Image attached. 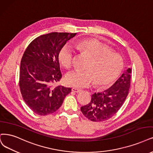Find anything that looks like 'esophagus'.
Segmentation results:
<instances>
[{"instance_id": "34e87169", "label": "esophagus", "mask_w": 153, "mask_h": 153, "mask_svg": "<svg viewBox=\"0 0 153 153\" xmlns=\"http://www.w3.org/2000/svg\"><path fill=\"white\" fill-rule=\"evenodd\" d=\"M72 91L74 93H79L81 90L80 89H78L76 88H72Z\"/></svg>"}]
</instances>
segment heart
Listing matches in <instances>:
<instances>
[{"instance_id":"obj_1","label":"heart","mask_w":153,"mask_h":153,"mask_svg":"<svg viewBox=\"0 0 153 153\" xmlns=\"http://www.w3.org/2000/svg\"><path fill=\"white\" fill-rule=\"evenodd\" d=\"M76 46L81 52L91 57L86 71H75L68 74L66 82L70 86L83 88L91 86L96 82L100 88H106L114 83L123 69L122 56L111 51L108 45L95 39L78 41ZM74 50L69 45L63 47L59 53V60L66 69L74 64Z\"/></svg>"}]
</instances>
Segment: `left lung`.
Here are the masks:
<instances>
[{
    "label": "left lung",
    "mask_w": 153,
    "mask_h": 153,
    "mask_svg": "<svg viewBox=\"0 0 153 153\" xmlns=\"http://www.w3.org/2000/svg\"><path fill=\"white\" fill-rule=\"evenodd\" d=\"M131 69L124 71L120 78L108 89L91 96L89 103L81 106L82 114L93 122H103L114 116L123 105L131 85Z\"/></svg>",
    "instance_id": "left-lung-1"
}]
</instances>
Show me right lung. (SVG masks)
I'll return each mask as SVG.
<instances>
[{"label": "right lung", "instance_id": "1", "mask_svg": "<svg viewBox=\"0 0 153 153\" xmlns=\"http://www.w3.org/2000/svg\"><path fill=\"white\" fill-rule=\"evenodd\" d=\"M76 33H50L30 43L22 55L19 87L22 98L36 114H52L61 106L71 88L54 86L60 81L59 55L66 42Z\"/></svg>", "mask_w": 153, "mask_h": 153}]
</instances>
